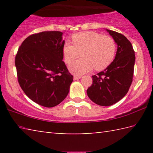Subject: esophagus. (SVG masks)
<instances>
[{
	"mask_svg": "<svg viewBox=\"0 0 153 153\" xmlns=\"http://www.w3.org/2000/svg\"><path fill=\"white\" fill-rule=\"evenodd\" d=\"M82 77V76H74V80H77V79H80Z\"/></svg>",
	"mask_w": 153,
	"mask_h": 153,
	"instance_id": "1",
	"label": "esophagus"
}]
</instances>
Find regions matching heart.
Listing matches in <instances>:
<instances>
[{
	"instance_id": "heart-1",
	"label": "heart",
	"mask_w": 153,
	"mask_h": 153,
	"mask_svg": "<svg viewBox=\"0 0 153 153\" xmlns=\"http://www.w3.org/2000/svg\"><path fill=\"white\" fill-rule=\"evenodd\" d=\"M73 44H64L63 53L65 62L70 64L81 55L79 60L69 65V70L76 74L87 73L94 68L102 70L112 63L115 56L116 43L110 36L95 32L75 33L71 36Z\"/></svg>"
}]
</instances>
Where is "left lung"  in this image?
Wrapping results in <instances>:
<instances>
[{
    "instance_id": "8db88e82",
    "label": "left lung",
    "mask_w": 153,
    "mask_h": 153,
    "mask_svg": "<svg viewBox=\"0 0 153 153\" xmlns=\"http://www.w3.org/2000/svg\"><path fill=\"white\" fill-rule=\"evenodd\" d=\"M117 45L113 61L104 71L92 76V84L87 90L92 101L100 106L117 102L128 93L132 82L135 54L125 36L107 30Z\"/></svg>"
}]
</instances>
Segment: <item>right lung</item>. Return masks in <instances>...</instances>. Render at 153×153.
Segmentation results:
<instances>
[{
  "instance_id": "obj_1",
  "label": "right lung",
  "mask_w": 153,
  "mask_h": 153,
  "mask_svg": "<svg viewBox=\"0 0 153 153\" xmlns=\"http://www.w3.org/2000/svg\"><path fill=\"white\" fill-rule=\"evenodd\" d=\"M62 35L58 31L33 33L25 38L15 56L21 88L31 100L45 107L63 101L74 79L62 61Z\"/></svg>"
}]
</instances>
